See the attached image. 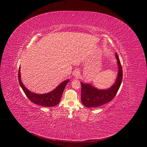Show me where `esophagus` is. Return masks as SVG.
<instances>
[{
    "instance_id": "34e87169",
    "label": "esophagus",
    "mask_w": 147,
    "mask_h": 147,
    "mask_svg": "<svg viewBox=\"0 0 147 147\" xmlns=\"http://www.w3.org/2000/svg\"><path fill=\"white\" fill-rule=\"evenodd\" d=\"M78 75H79V73L78 72V71H76L75 73H74V76L77 77V76H78Z\"/></svg>"
}]
</instances>
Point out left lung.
Returning a JSON list of instances; mask_svg holds the SVG:
<instances>
[{"label": "left lung", "mask_w": 147, "mask_h": 147, "mask_svg": "<svg viewBox=\"0 0 147 147\" xmlns=\"http://www.w3.org/2000/svg\"><path fill=\"white\" fill-rule=\"evenodd\" d=\"M116 58L118 65V74L114 84L107 90H99L90 84L81 82V99L82 104L87 108H96L111 101L116 95L123 78V71L117 54Z\"/></svg>", "instance_id": "8db88e82"}]
</instances>
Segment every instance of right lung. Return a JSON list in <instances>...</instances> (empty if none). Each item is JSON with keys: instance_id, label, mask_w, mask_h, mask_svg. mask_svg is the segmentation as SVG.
<instances>
[{"instance_id": "right-lung-1", "label": "right lung", "mask_w": 147, "mask_h": 147, "mask_svg": "<svg viewBox=\"0 0 147 147\" xmlns=\"http://www.w3.org/2000/svg\"><path fill=\"white\" fill-rule=\"evenodd\" d=\"M18 77L20 85L27 98L32 103L45 107H52L57 105L60 100L61 95L63 93L66 84L70 81L69 80H67L62 82L54 90L49 93L45 94H38L30 91L24 86L22 80H21L20 69L18 70Z\"/></svg>"}]
</instances>
